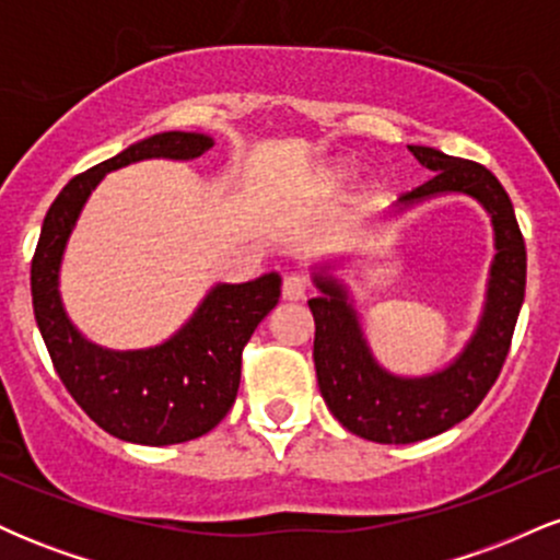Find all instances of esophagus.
I'll use <instances>...</instances> for the list:
<instances>
[{"instance_id":"obj_1","label":"esophagus","mask_w":560,"mask_h":560,"mask_svg":"<svg viewBox=\"0 0 560 560\" xmlns=\"http://www.w3.org/2000/svg\"><path fill=\"white\" fill-rule=\"evenodd\" d=\"M307 294V281L302 279L300 273H289L284 276V284H281V298L287 302H298V300H305Z\"/></svg>"}]
</instances>
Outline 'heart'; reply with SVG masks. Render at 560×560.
Returning <instances> with one entry per match:
<instances>
[{
    "instance_id": "1",
    "label": "heart",
    "mask_w": 560,
    "mask_h": 560,
    "mask_svg": "<svg viewBox=\"0 0 560 560\" xmlns=\"http://www.w3.org/2000/svg\"><path fill=\"white\" fill-rule=\"evenodd\" d=\"M355 176H358V168L352 163H347V160H326V163H320L313 168L311 178H307V189L318 197H337L342 195L347 186L355 182ZM384 197H387V182H384L382 176L369 178V184L363 186L365 202L376 205L382 202Z\"/></svg>"
}]
</instances>
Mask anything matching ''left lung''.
<instances>
[{"label": "left lung", "instance_id": "8db88e82", "mask_svg": "<svg viewBox=\"0 0 560 560\" xmlns=\"http://www.w3.org/2000/svg\"><path fill=\"white\" fill-rule=\"evenodd\" d=\"M408 150L434 171V178L397 199L392 215L445 195L477 199L492 221L494 258L471 339L445 369L423 376H400L384 369L371 352L350 289L329 273L337 262L313 268L318 298L307 300V307L316 320L313 361L318 389L347 432L382 445L429 440L477 410L505 363L526 287L524 236L498 178L485 165L450 158L434 147L410 144Z\"/></svg>", "mask_w": 560, "mask_h": 560}]
</instances>
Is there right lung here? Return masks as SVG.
<instances>
[{"mask_svg": "<svg viewBox=\"0 0 560 560\" xmlns=\"http://www.w3.org/2000/svg\"><path fill=\"white\" fill-rule=\"evenodd\" d=\"M208 133L163 131L70 178L44 218L31 294L34 316L73 400L107 434L137 445H176L208 434L236 400L242 350L281 298L271 271L244 284H215L173 337L144 350H110L89 342L68 318L60 266L83 205L110 171L139 160H195L213 147Z\"/></svg>", "mask_w": 560, "mask_h": 560, "instance_id": "1", "label": "right lung"}]
</instances>
